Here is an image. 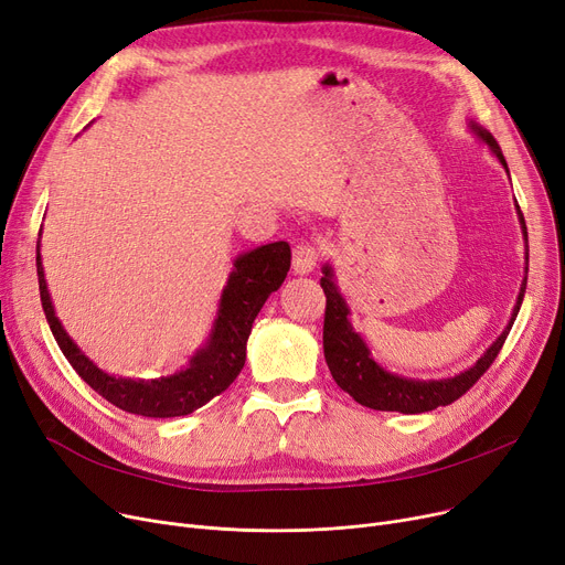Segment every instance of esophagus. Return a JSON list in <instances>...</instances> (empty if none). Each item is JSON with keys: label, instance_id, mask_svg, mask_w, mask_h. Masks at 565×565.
Instances as JSON below:
<instances>
[{"label": "esophagus", "instance_id": "1", "mask_svg": "<svg viewBox=\"0 0 565 565\" xmlns=\"http://www.w3.org/2000/svg\"><path fill=\"white\" fill-rule=\"evenodd\" d=\"M317 262H319V248L315 244L297 246V250H294V259H291L294 274H297V276L312 274V268L317 266Z\"/></svg>", "mask_w": 565, "mask_h": 565}]
</instances>
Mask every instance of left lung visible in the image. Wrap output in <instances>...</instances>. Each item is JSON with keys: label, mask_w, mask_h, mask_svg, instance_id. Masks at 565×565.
Wrapping results in <instances>:
<instances>
[{"label": "left lung", "mask_w": 565, "mask_h": 565, "mask_svg": "<svg viewBox=\"0 0 565 565\" xmlns=\"http://www.w3.org/2000/svg\"><path fill=\"white\" fill-rule=\"evenodd\" d=\"M469 128L476 138H480L490 147V151L499 158V163L503 166V170L508 172V163L501 153V147L497 145V140L492 138V132L486 130L482 126H478L476 121H469ZM510 177V174H508ZM518 209V218L522 225V236L526 244V223L522 211L515 202ZM526 266H524V280L518 294V303L513 308V315H510V321L505 324V329L501 331V335L486 349L471 367H467L465 372L455 374V377H446V380H412V377H402V374H393L386 367H382L377 361L372 359L370 347L365 344V340L361 338V333L354 331L352 321H349V306L344 301V297L340 294L335 280H333V268L329 264H324L321 268V289L327 294V315H324V359L327 365L333 374L335 384L352 395L359 405L377 409V412H399V414H423V412H433L437 407H446L450 402H455L458 397H462L486 372L497 354L501 352V347L513 329V321L520 312L524 291H526V274H529V246L524 253Z\"/></svg>", "instance_id": "obj_1"}]
</instances>
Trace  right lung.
Returning <instances> with one entry per match:
<instances>
[{
	"instance_id": "1",
	"label": "right lung",
	"mask_w": 565,
	"mask_h": 565,
	"mask_svg": "<svg viewBox=\"0 0 565 565\" xmlns=\"http://www.w3.org/2000/svg\"><path fill=\"white\" fill-rule=\"evenodd\" d=\"M289 264L291 250L287 241H276V244L241 253L234 259L227 285L223 287L211 333L188 365L174 374H168V377L128 380L100 370L66 333L47 291L41 262V232L36 244L41 306L62 354L79 377L107 402H113L115 407L128 414L149 418L193 414L195 409L204 407L209 399L221 395L238 377L241 367L246 363V342L253 331V321L266 299L285 282Z\"/></svg>"
}]
</instances>
